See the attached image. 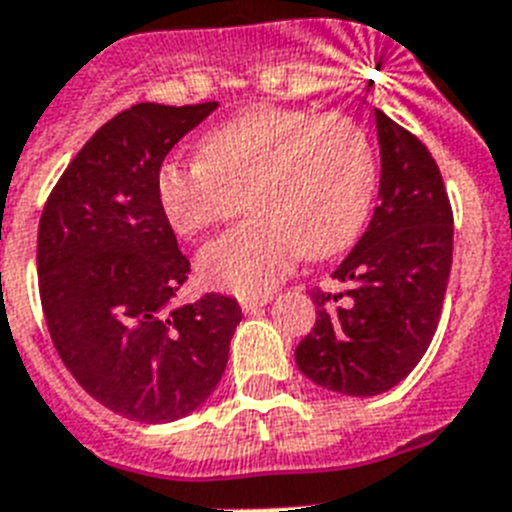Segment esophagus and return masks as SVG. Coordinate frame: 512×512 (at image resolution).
<instances>
[{
  "mask_svg": "<svg viewBox=\"0 0 512 512\" xmlns=\"http://www.w3.org/2000/svg\"><path fill=\"white\" fill-rule=\"evenodd\" d=\"M268 302H270L268 294H265V297H244L242 299V310L247 315H252V313H257V310H260L263 305H268Z\"/></svg>",
  "mask_w": 512,
  "mask_h": 512,
  "instance_id": "34e87169",
  "label": "esophagus"
}]
</instances>
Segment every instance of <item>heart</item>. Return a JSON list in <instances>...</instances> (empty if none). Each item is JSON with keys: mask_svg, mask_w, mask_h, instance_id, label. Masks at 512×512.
I'll return each mask as SVG.
<instances>
[{"mask_svg": "<svg viewBox=\"0 0 512 512\" xmlns=\"http://www.w3.org/2000/svg\"><path fill=\"white\" fill-rule=\"evenodd\" d=\"M378 160L365 128L342 112L252 105L199 139V160L157 170V202L181 236L234 218L247 194L252 218L199 252L205 284L257 297L297 257L350 247L371 215Z\"/></svg>", "mask_w": 512, "mask_h": 512, "instance_id": "obj_1", "label": "heart"}]
</instances>
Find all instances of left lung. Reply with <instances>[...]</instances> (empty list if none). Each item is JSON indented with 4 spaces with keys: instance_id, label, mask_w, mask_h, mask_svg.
<instances>
[{
    "instance_id": "left-lung-1",
    "label": "left lung",
    "mask_w": 512,
    "mask_h": 512,
    "mask_svg": "<svg viewBox=\"0 0 512 512\" xmlns=\"http://www.w3.org/2000/svg\"><path fill=\"white\" fill-rule=\"evenodd\" d=\"M376 131L381 202L331 273L342 292H310L318 318L294 352L310 381L350 397L386 392L421 363L452 268V207L439 165L381 110Z\"/></svg>"
}]
</instances>
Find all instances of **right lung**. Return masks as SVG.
Returning <instances> with one entry per match:
<instances>
[{
    "label": "right lung",
    "instance_id": "obj_1",
    "mask_svg": "<svg viewBox=\"0 0 512 512\" xmlns=\"http://www.w3.org/2000/svg\"><path fill=\"white\" fill-rule=\"evenodd\" d=\"M218 102H141L91 136L49 194L36 268L49 336L78 384L139 423L194 413L215 392L239 302L173 307L189 257L157 202V170Z\"/></svg>",
    "mask_w": 512,
    "mask_h": 512
}]
</instances>
